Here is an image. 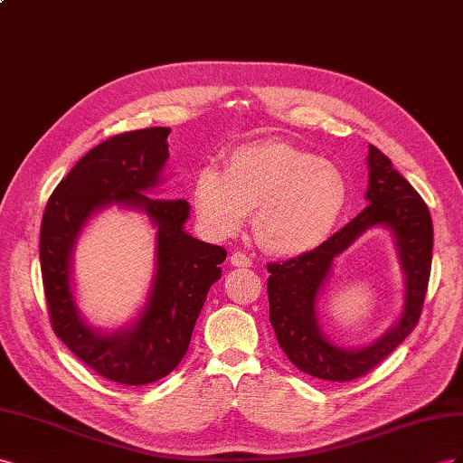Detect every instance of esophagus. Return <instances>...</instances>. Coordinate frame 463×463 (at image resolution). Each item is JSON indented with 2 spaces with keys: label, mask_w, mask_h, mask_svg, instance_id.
Returning a JSON list of instances; mask_svg holds the SVG:
<instances>
[{
  "label": "esophagus",
  "mask_w": 463,
  "mask_h": 463,
  "mask_svg": "<svg viewBox=\"0 0 463 463\" xmlns=\"http://www.w3.org/2000/svg\"><path fill=\"white\" fill-rule=\"evenodd\" d=\"M229 260H231V266H234V268H250V266H252V260H250L244 252H232Z\"/></svg>",
  "instance_id": "1"
}]
</instances>
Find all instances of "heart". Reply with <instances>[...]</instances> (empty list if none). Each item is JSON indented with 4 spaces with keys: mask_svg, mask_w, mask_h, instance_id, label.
I'll return each mask as SVG.
<instances>
[{
    "mask_svg": "<svg viewBox=\"0 0 463 463\" xmlns=\"http://www.w3.org/2000/svg\"><path fill=\"white\" fill-rule=\"evenodd\" d=\"M347 200L349 182L337 165L277 139L239 145L224 170L202 168L192 190L197 221L211 236L227 239L254 211L256 241L277 258L326 242Z\"/></svg>",
    "mask_w": 463,
    "mask_h": 463,
    "instance_id": "1",
    "label": "heart"
}]
</instances>
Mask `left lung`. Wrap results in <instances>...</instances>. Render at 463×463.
<instances>
[{
  "mask_svg": "<svg viewBox=\"0 0 463 463\" xmlns=\"http://www.w3.org/2000/svg\"><path fill=\"white\" fill-rule=\"evenodd\" d=\"M366 207L312 252L269 263V322L279 347L298 371L327 382H349L386 359L413 332L427 295L432 261V219L427 203L390 158L368 145ZM386 228L394 239L404 273L402 308L394 324L363 348H343L319 324L317 305L335 258L371 228Z\"/></svg>",
  "mask_w": 463,
  "mask_h": 463,
  "instance_id": "obj_1",
  "label": "left lung"
}]
</instances>
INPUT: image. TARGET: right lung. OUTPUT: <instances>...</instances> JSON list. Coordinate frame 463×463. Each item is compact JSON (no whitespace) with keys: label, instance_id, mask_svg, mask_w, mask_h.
I'll return each mask as SVG.
<instances>
[{"label":"right lung","instance_id":"add662e5","mask_svg":"<svg viewBox=\"0 0 463 463\" xmlns=\"http://www.w3.org/2000/svg\"><path fill=\"white\" fill-rule=\"evenodd\" d=\"M170 128L114 136L90 149L50 195L41 227V269L56 335L92 371L143 386L170 374L188 351L227 250L186 232V200L147 195L165 184ZM137 210L156 233V268L140 312L116 330L90 325L78 308L72 252L104 208Z\"/></svg>","mask_w":463,"mask_h":463}]
</instances>
